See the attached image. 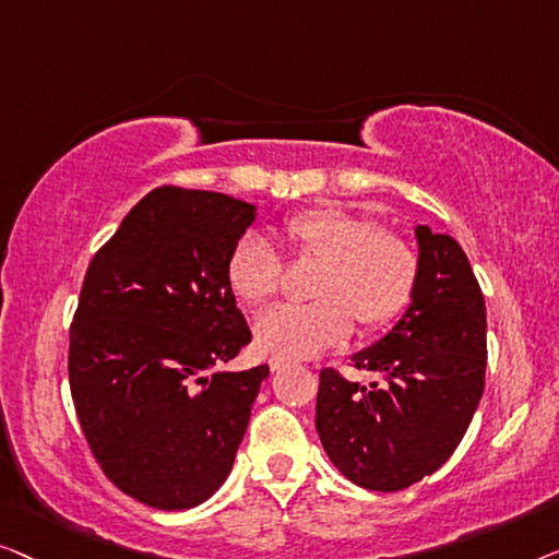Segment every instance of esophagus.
<instances>
[{
  "label": "esophagus",
  "instance_id": "1",
  "mask_svg": "<svg viewBox=\"0 0 559 559\" xmlns=\"http://www.w3.org/2000/svg\"><path fill=\"white\" fill-rule=\"evenodd\" d=\"M286 365H288V359H283V357H273V359H271V369H273V372H278V369H283Z\"/></svg>",
  "mask_w": 559,
  "mask_h": 559
}]
</instances>
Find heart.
Instances as JSON below:
<instances>
[{
  "label": "heart",
  "instance_id": "heart-1",
  "mask_svg": "<svg viewBox=\"0 0 559 559\" xmlns=\"http://www.w3.org/2000/svg\"><path fill=\"white\" fill-rule=\"evenodd\" d=\"M283 238L301 258L324 261L311 304H281L255 319V342L265 355L296 359L334 347L352 332V317L361 329H380L411 301L420 273L415 246L395 230L359 212L309 207L283 219ZM283 261L269 238L248 233L227 258V283L250 306L276 296Z\"/></svg>",
  "mask_w": 559,
  "mask_h": 559
}]
</instances>
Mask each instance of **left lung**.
I'll return each instance as SVG.
<instances>
[{"mask_svg": "<svg viewBox=\"0 0 559 559\" xmlns=\"http://www.w3.org/2000/svg\"><path fill=\"white\" fill-rule=\"evenodd\" d=\"M420 273L403 317L352 365L382 382L321 369L317 430L336 468L361 489L400 491L451 459L484 395L486 306L451 235L415 227Z\"/></svg>", "mask_w": 559, "mask_h": 559, "instance_id": "obj_1", "label": "left lung"}]
</instances>
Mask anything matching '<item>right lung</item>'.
<instances>
[{"label":"right lung","mask_w":559,"mask_h":559,"mask_svg":"<svg viewBox=\"0 0 559 559\" xmlns=\"http://www.w3.org/2000/svg\"><path fill=\"white\" fill-rule=\"evenodd\" d=\"M255 219L230 194L156 187L93 255L70 324V395L104 474L179 512L230 474L269 365L223 372L250 342L227 258Z\"/></svg>","instance_id":"add662e5"}]
</instances>
